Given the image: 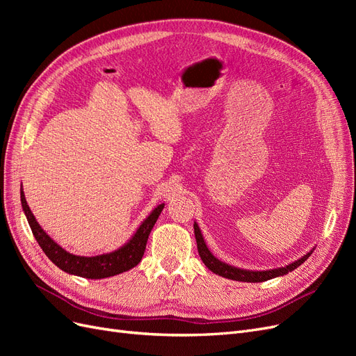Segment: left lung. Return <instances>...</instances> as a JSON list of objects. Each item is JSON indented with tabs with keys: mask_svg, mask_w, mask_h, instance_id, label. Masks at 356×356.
<instances>
[{
	"mask_svg": "<svg viewBox=\"0 0 356 356\" xmlns=\"http://www.w3.org/2000/svg\"><path fill=\"white\" fill-rule=\"evenodd\" d=\"M195 234H196V242H197V251L199 255L202 258V261L204 263L211 272H213L215 275H220L222 277H227V279H233V281H239V282H264L268 281V279H273L277 276H284L288 272H293L294 268H297L298 266L303 264L309 255L312 254L307 252L305 257H301L300 260L291 263L285 267H279V268H272V270H263V272H252V270H243V268H238V267H233L230 264H225L222 261H220L218 258H215L211 251L208 250L207 243L203 241V236L202 232L199 229V225L195 222Z\"/></svg>",
	"mask_w": 356,
	"mask_h": 356,
	"instance_id": "left-lung-1",
	"label": "left lung"
}]
</instances>
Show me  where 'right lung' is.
Masks as SVG:
<instances>
[{"label": "right lung", "mask_w": 356, "mask_h": 356, "mask_svg": "<svg viewBox=\"0 0 356 356\" xmlns=\"http://www.w3.org/2000/svg\"><path fill=\"white\" fill-rule=\"evenodd\" d=\"M20 202H22V208L26 215L32 234H34V238L41 246V250L49 257V260H51V263H55L63 272L88 279H102L115 276L118 273L131 270L132 267H135L141 261L149 232L154 227L160 212L165 208L163 203L156 207L153 212L143 221V224L139 225L131 241L124 243L122 248H118V250L95 257H80L70 254L68 251L63 250L62 246H59L44 230L41 229V225L37 222L34 213L31 212L28 207L24 191H20Z\"/></svg>", "instance_id": "obj_1"}]
</instances>
